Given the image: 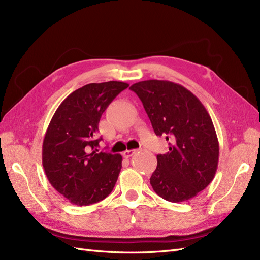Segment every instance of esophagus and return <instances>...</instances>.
Segmentation results:
<instances>
[{
  "mask_svg": "<svg viewBox=\"0 0 260 260\" xmlns=\"http://www.w3.org/2000/svg\"><path fill=\"white\" fill-rule=\"evenodd\" d=\"M136 152H137V150H127V151L123 152V156H124L125 158H129V157H131Z\"/></svg>",
  "mask_w": 260,
  "mask_h": 260,
  "instance_id": "obj_1",
  "label": "esophagus"
}]
</instances>
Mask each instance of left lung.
<instances>
[{
	"mask_svg": "<svg viewBox=\"0 0 260 260\" xmlns=\"http://www.w3.org/2000/svg\"><path fill=\"white\" fill-rule=\"evenodd\" d=\"M149 116L156 136L168 143L158 154L150 182L159 197L182 202L212 181L219 162V141L211 117L190 90L170 81L149 80L130 86Z\"/></svg>",
	"mask_w": 260,
	"mask_h": 260,
	"instance_id": "8db88e82",
	"label": "left lung"
}]
</instances>
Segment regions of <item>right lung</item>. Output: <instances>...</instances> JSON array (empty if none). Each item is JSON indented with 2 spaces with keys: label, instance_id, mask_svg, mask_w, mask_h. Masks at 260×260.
<instances>
[{
  "label": "right lung",
  "instance_id": "1",
  "mask_svg": "<svg viewBox=\"0 0 260 260\" xmlns=\"http://www.w3.org/2000/svg\"><path fill=\"white\" fill-rule=\"evenodd\" d=\"M129 86L117 81L90 83L61 103L47 129L43 165L52 187L76 206L102 201L113 191L121 170L120 154L96 147L98 123L108 105Z\"/></svg>",
  "mask_w": 260,
  "mask_h": 260
}]
</instances>
